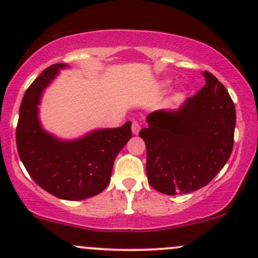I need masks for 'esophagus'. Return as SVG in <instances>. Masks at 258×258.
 I'll return each mask as SVG.
<instances>
[{"label": "esophagus", "mask_w": 258, "mask_h": 258, "mask_svg": "<svg viewBox=\"0 0 258 258\" xmlns=\"http://www.w3.org/2000/svg\"><path fill=\"white\" fill-rule=\"evenodd\" d=\"M140 129H141V125H140V124H139L138 122H133V125H132V132H133V134L138 135L139 132H140Z\"/></svg>", "instance_id": "esophagus-1"}]
</instances>
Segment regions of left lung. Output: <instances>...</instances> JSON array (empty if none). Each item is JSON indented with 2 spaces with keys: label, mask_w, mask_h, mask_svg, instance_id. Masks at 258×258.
Masks as SVG:
<instances>
[{
  "label": "left lung",
  "mask_w": 258,
  "mask_h": 258,
  "mask_svg": "<svg viewBox=\"0 0 258 258\" xmlns=\"http://www.w3.org/2000/svg\"><path fill=\"white\" fill-rule=\"evenodd\" d=\"M206 85L177 110H158L141 129L147 149L148 183L166 195L207 185L233 148L236 109L225 86L208 72Z\"/></svg>",
  "instance_id": "8db88e82"
}]
</instances>
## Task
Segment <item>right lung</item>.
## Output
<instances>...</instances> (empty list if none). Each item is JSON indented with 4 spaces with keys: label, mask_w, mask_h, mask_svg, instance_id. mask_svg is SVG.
Listing matches in <instances>:
<instances>
[{
    "label": "right lung",
    "mask_w": 258,
    "mask_h": 258,
    "mask_svg": "<svg viewBox=\"0 0 258 258\" xmlns=\"http://www.w3.org/2000/svg\"><path fill=\"white\" fill-rule=\"evenodd\" d=\"M68 67L50 66L27 88L19 110L17 147L38 185L58 199L79 201L109 185L114 159L132 138V122L119 128L95 129L74 140L47 133L39 119L41 95L59 71Z\"/></svg>",
    "instance_id": "obj_1"
}]
</instances>
